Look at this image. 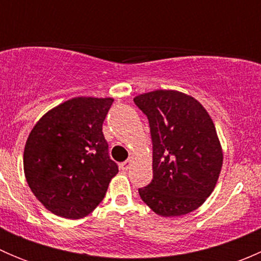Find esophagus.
I'll return each instance as SVG.
<instances>
[{
    "label": "esophagus",
    "mask_w": 261,
    "mask_h": 261,
    "mask_svg": "<svg viewBox=\"0 0 261 261\" xmlns=\"http://www.w3.org/2000/svg\"><path fill=\"white\" fill-rule=\"evenodd\" d=\"M133 163H134L133 158H130V159H127V160H126V162H123L122 163V169L123 170H127L128 168H130L131 165H133Z\"/></svg>",
    "instance_id": "1"
}]
</instances>
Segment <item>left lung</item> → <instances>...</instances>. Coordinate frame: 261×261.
<instances>
[{
  "label": "left lung",
  "mask_w": 261,
  "mask_h": 261,
  "mask_svg": "<svg viewBox=\"0 0 261 261\" xmlns=\"http://www.w3.org/2000/svg\"><path fill=\"white\" fill-rule=\"evenodd\" d=\"M147 116L152 140V180L139 189L156 215L175 217L206 202L217 184L223 151L211 116L194 97L156 89L134 98Z\"/></svg>",
  "instance_id": "1"
}]
</instances>
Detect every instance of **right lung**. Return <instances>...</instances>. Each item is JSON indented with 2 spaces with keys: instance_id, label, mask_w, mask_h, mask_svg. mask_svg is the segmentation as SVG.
<instances>
[{
  "instance_id": "1",
  "label": "right lung",
  "mask_w": 261,
  "mask_h": 261,
  "mask_svg": "<svg viewBox=\"0 0 261 261\" xmlns=\"http://www.w3.org/2000/svg\"><path fill=\"white\" fill-rule=\"evenodd\" d=\"M112 97H74L49 110L30 131L23 173L48 211L78 220L98 206L118 173L107 152L102 123Z\"/></svg>"
}]
</instances>
